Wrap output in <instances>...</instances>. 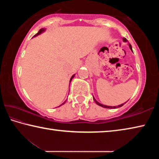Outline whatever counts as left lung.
I'll use <instances>...</instances> for the list:
<instances>
[{
  "instance_id": "1",
  "label": "left lung",
  "mask_w": 159,
  "mask_h": 159,
  "mask_svg": "<svg viewBox=\"0 0 159 159\" xmlns=\"http://www.w3.org/2000/svg\"><path fill=\"white\" fill-rule=\"evenodd\" d=\"M123 41H125V42H126L127 41V40H126V39H123ZM129 47H130V50L133 51V50H132V46H131V45L130 44H129ZM93 99L94 100H95V103L97 104H98L99 106H100V107H104V108H107V109H115V108H118V107H122L123 104H120V105H118V106H116V107H110V106H107V105H104V104H100V103H99V102L96 100V99H95V98H93Z\"/></svg>"
}]
</instances>
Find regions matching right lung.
Listing matches in <instances>:
<instances>
[{
    "instance_id": "obj_1",
    "label": "right lung",
    "mask_w": 159,
    "mask_h": 159,
    "mask_svg": "<svg viewBox=\"0 0 159 159\" xmlns=\"http://www.w3.org/2000/svg\"><path fill=\"white\" fill-rule=\"evenodd\" d=\"M43 31H44V29H40V30H39V32H38V33H37V34H36V35H35V36H38V35H39V34H41V33H42V32H43ZM74 75H73V76H71V79H70V82H71V80H72V79H73V78H74ZM65 102H66V101H65V102H64L63 104H61V105H62V104H64V103H65ZM61 105H60V106H61Z\"/></svg>"
}]
</instances>
